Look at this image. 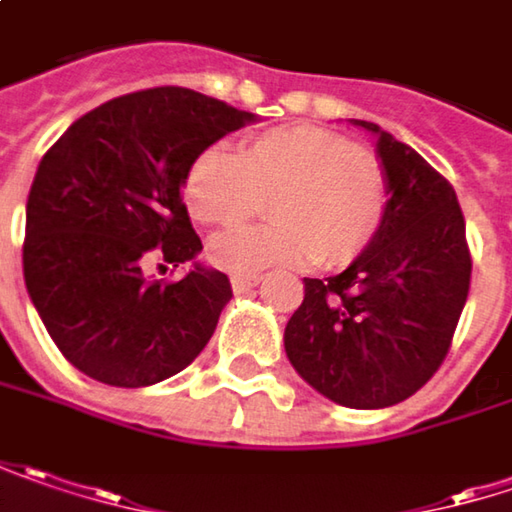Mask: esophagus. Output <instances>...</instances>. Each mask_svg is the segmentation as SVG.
<instances>
[{
	"instance_id": "esophagus-1",
	"label": "esophagus",
	"mask_w": 512,
	"mask_h": 512,
	"mask_svg": "<svg viewBox=\"0 0 512 512\" xmlns=\"http://www.w3.org/2000/svg\"><path fill=\"white\" fill-rule=\"evenodd\" d=\"M230 282H233V291H236V294H247L250 288H256V285L262 282V276H256V273H253V276H250V273H233Z\"/></svg>"
}]
</instances>
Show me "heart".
<instances>
[{
  "label": "heart",
  "mask_w": 512,
  "mask_h": 512,
  "mask_svg": "<svg viewBox=\"0 0 512 512\" xmlns=\"http://www.w3.org/2000/svg\"><path fill=\"white\" fill-rule=\"evenodd\" d=\"M268 198L273 224L218 239V268L256 273L311 259L322 270L348 268L383 233L392 184L374 155L320 126L268 129L239 152L207 146L184 175L190 213L218 230L247 224Z\"/></svg>",
  "instance_id": "1"
}]
</instances>
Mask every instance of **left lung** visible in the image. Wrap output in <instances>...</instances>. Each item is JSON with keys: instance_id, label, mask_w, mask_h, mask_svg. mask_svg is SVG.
<instances>
[{"instance_id": "1", "label": "left lung", "mask_w": 512, "mask_h": 512, "mask_svg": "<svg viewBox=\"0 0 512 512\" xmlns=\"http://www.w3.org/2000/svg\"><path fill=\"white\" fill-rule=\"evenodd\" d=\"M392 207L377 242L343 273L305 279L285 328L294 369L348 409L412 397L441 369L470 296L473 256L455 190L421 155L377 123Z\"/></svg>"}]
</instances>
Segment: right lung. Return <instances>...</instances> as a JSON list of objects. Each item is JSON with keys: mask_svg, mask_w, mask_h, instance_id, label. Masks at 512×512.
Segmentation results:
<instances>
[{"mask_svg": "<svg viewBox=\"0 0 512 512\" xmlns=\"http://www.w3.org/2000/svg\"><path fill=\"white\" fill-rule=\"evenodd\" d=\"M181 86L132 91L74 120L39 161L22 270L51 340L100 383L138 389L190 366L233 296L218 270L149 279L201 250L184 204L192 158L250 123Z\"/></svg>", "mask_w": 512, "mask_h": 512, "instance_id": "obj_1", "label": "right lung"}]
</instances>
